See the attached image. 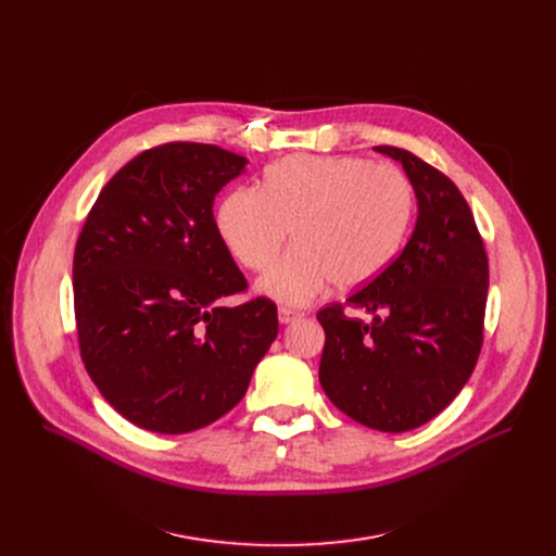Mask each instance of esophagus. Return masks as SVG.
<instances>
[{"instance_id": "obj_1", "label": "esophagus", "mask_w": 556, "mask_h": 556, "mask_svg": "<svg viewBox=\"0 0 556 556\" xmlns=\"http://www.w3.org/2000/svg\"><path fill=\"white\" fill-rule=\"evenodd\" d=\"M277 313H279V323H281V325H288V323H293V319H300V317H302L300 311L290 308V306H279Z\"/></svg>"}]
</instances>
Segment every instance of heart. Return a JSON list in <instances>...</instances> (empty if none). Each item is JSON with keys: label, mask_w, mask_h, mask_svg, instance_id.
<instances>
[{"label": "heart", "mask_w": 556, "mask_h": 556, "mask_svg": "<svg viewBox=\"0 0 556 556\" xmlns=\"http://www.w3.org/2000/svg\"><path fill=\"white\" fill-rule=\"evenodd\" d=\"M415 212L413 187L388 164L354 155H293L266 168L263 191H231L218 231L239 263L266 270L293 229L295 248L261 277L263 295L304 304L331 279L358 288L401 250Z\"/></svg>", "instance_id": "b5f03b06"}]
</instances>
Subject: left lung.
Here are the masks:
<instances>
[{
    "instance_id": "8db88e82",
    "label": "left lung",
    "mask_w": 556,
    "mask_h": 556,
    "mask_svg": "<svg viewBox=\"0 0 556 556\" xmlns=\"http://www.w3.org/2000/svg\"><path fill=\"white\" fill-rule=\"evenodd\" d=\"M419 216L390 266L344 304L317 313L325 329L319 383L358 424L405 432L440 415L469 381L482 349L489 258L469 202L451 178L394 146ZM346 307L375 315L349 318Z\"/></svg>"
}]
</instances>
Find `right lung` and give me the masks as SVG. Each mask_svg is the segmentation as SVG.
<instances>
[{"mask_svg": "<svg viewBox=\"0 0 556 556\" xmlns=\"http://www.w3.org/2000/svg\"><path fill=\"white\" fill-rule=\"evenodd\" d=\"M245 157L168 141L101 189L74 250V315L87 374L139 428L182 434L237 405L277 338V306L248 290L214 220Z\"/></svg>", "mask_w": 556, "mask_h": 556, "instance_id": "right-lung-1", "label": "right lung"}]
</instances>
